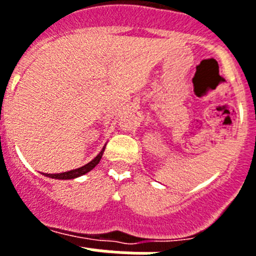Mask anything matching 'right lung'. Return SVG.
Masks as SVG:
<instances>
[{
  "instance_id": "right-lung-1",
  "label": "right lung",
  "mask_w": 256,
  "mask_h": 256,
  "mask_svg": "<svg viewBox=\"0 0 256 256\" xmlns=\"http://www.w3.org/2000/svg\"><path fill=\"white\" fill-rule=\"evenodd\" d=\"M104 151H105V148L101 150V152L98 154V155L94 158L92 162H90L88 164L83 165V166H80V168L78 169H73V170H69V172H64V173H56V174H44L46 177H50V178H56V180H73V178H76V177H80V176H83V174L88 173L90 170H92V169L96 166L98 162H100L101 158H102V154Z\"/></svg>"
}]
</instances>
